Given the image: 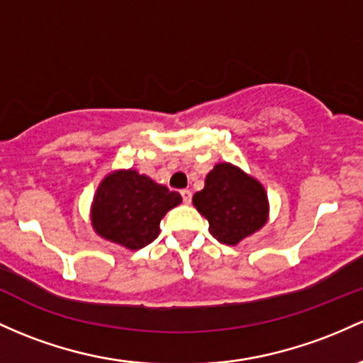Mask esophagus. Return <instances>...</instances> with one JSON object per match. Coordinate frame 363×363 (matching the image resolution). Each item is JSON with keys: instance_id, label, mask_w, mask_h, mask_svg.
Returning a JSON list of instances; mask_svg holds the SVG:
<instances>
[{"instance_id": "esophagus-1", "label": "esophagus", "mask_w": 363, "mask_h": 363, "mask_svg": "<svg viewBox=\"0 0 363 363\" xmlns=\"http://www.w3.org/2000/svg\"><path fill=\"white\" fill-rule=\"evenodd\" d=\"M181 196H182V201H184L186 205H189L191 198H193V193H191L189 189H182V191H181Z\"/></svg>"}]
</instances>
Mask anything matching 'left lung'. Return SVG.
<instances>
[{"mask_svg": "<svg viewBox=\"0 0 363 363\" xmlns=\"http://www.w3.org/2000/svg\"><path fill=\"white\" fill-rule=\"evenodd\" d=\"M193 205L208 220L210 234L222 245H238L267 222V194L258 181L230 163H218L206 175Z\"/></svg>", "mask_w": 363, "mask_h": 363, "instance_id": "left-lung-1", "label": "left lung"}]
</instances>
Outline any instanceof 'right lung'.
I'll use <instances>...</instances> for the list:
<instances>
[{
  "label": "right lung",
  "instance_id": "1",
  "mask_svg": "<svg viewBox=\"0 0 363 363\" xmlns=\"http://www.w3.org/2000/svg\"><path fill=\"white\" fill-rule=\"evenodd\" d=\"M181 194L136 170L110 174L93 203V227L105 240L129 250L145 248L160 234V220L181 203Z\"/></svg>",
  "mask_w": 363,
  "mask_h": 363
}]
</instances>
